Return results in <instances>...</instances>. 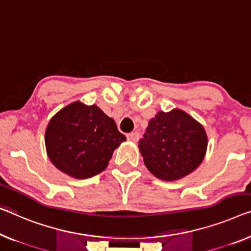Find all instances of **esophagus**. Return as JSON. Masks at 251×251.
Listing matches in <instances>:
<instances>
[{
	"label": "esophagus",
	"mask_w": 251,
	"mask_h": 251,
	"mask_svg": "<svg viewBox=\"0 0 251 251\" xmlns=\"http://www.w3.org/2000/svg\"><path fill=\"white\" fill-rule=\"evenodd\" d=\"M138 137H140V134L138 133H129L127 134V140L130 141V142H134V143H136L138 141Z\"/></svg>",
	"instance_id": "esophagus-1"
}]
</instances>
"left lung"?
<instances>
[{
    "instance_id": "1",
    "label": "left lung",
    "mask_w": 251,
    "mask_h": 251,
    "mask_svg": "<svg viewBox=\"0 0 251 251\" xmlns=\"http://www.w3.org/2000/svg\"><path fill=\"white\" fill-rule=\"evenodd\" d=\"M148 170L164 181H175L195 171L207 150L206 130L186 111H158L150 119L138 144Z\"/></svg>"
}]
</instances>
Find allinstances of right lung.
I'll return each mask as SVG.
<instances>
[{
	"label": "right lung",
	"instance_id": "right-lung-1",
	"mask_svg": "<svg viewBox=\"0 0 251 251\" xmlns=\"http://www.w3.org/2000/svg\"><path fill=\"white\" fill-rule=\"evenodd\" d=\"M124 134L113 118L97 104L74 101L50 118L45 132V145L50 162L75 179H87L106 169Z\"/></svg>",
	"mask_w": 251,
	"mask_h": 251
}]
</instances>
